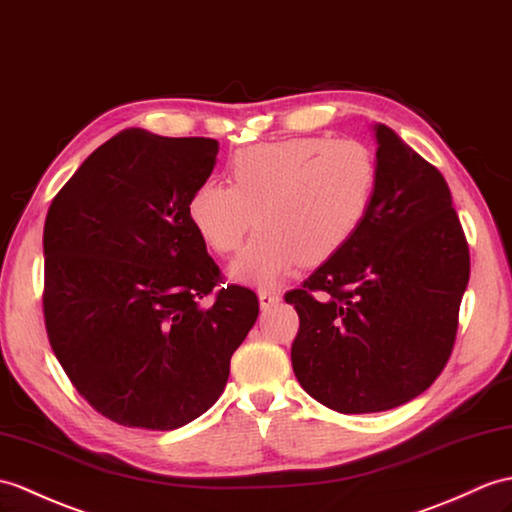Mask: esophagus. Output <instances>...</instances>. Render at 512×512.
Instances as JSON below:
<instances>
[{
    "label": "esophagus",
    "instance_id": "obj_1",
    "mask_svg": "<svg viewBox=\"0 0 512 512\" xmlns=\"http://www.w3.org/2000/svg\"><path fill=\"white\" fill-rule=\"evenodd\" d=\"M279 301H281L279 292H272V290H261L259 292V307H261V310H270V307L279 305Z\"/></svg>",
    "mask_w": 512,
    "mask_h": 512
}]
</instances>
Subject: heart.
<instances>
[{
	"label": "heart",
	"instance_id": "b5f03b06",
	"mask_svg": "<svg viewBox=\"0 0 512 512\" xmlns=\"http://www.w3.org/2000/svg\"><path fill=\"white\" fill-rule=\"evenodd\" d=\"M229 185L202 181L187 218L211 251L229 255L231 277L270 288L290 270L323 264L360 231L377 189L373 152L355 139L288 137L237 150Z\"/></svg>",
	"mask_w": 512,
	"mask_h": 512
}]
</instances>
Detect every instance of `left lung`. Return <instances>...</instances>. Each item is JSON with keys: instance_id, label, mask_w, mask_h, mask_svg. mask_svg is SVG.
<instances>
[{"instance_id": "8db88e82", "label": "left lung", "mask_w": 512, "mask_h": 512, "mask_svg": "<svg viewBox=\"0 0 512 512\" xmlns=\"http://www.w3.org/2000/svg\"><path fill=\"white\" fill-rule=\"evenodd\" d=\"M377 189L353 240L285 294L292 368L342 414L397 408L434 384L458 331L469 246L443 174L375 124Z\"/></svg>"}]
</instances>
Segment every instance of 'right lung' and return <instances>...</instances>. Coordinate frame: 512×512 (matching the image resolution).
Returning <instances> with one entry per match:
<instances>
[{
  "label": "right lung",
  "mask_w": 512,
  "mask_h": 512,
  "mask_svg": "<svg viewBox=\"0 0 512 512\" xmlns=\"http://www.w3.org/2000/svg\"><path fill=\"white\" fill-rule=\"evenodd\" d=\"M218 141L128 128L91 152L43 229L45 329L93 410L120 425L176 430L222 395L257 294L220 285L187 200ZM214 294L211 306L201 301Z\"/></svg>",
  "instance_id": "add662e5"
}]
</instances>
